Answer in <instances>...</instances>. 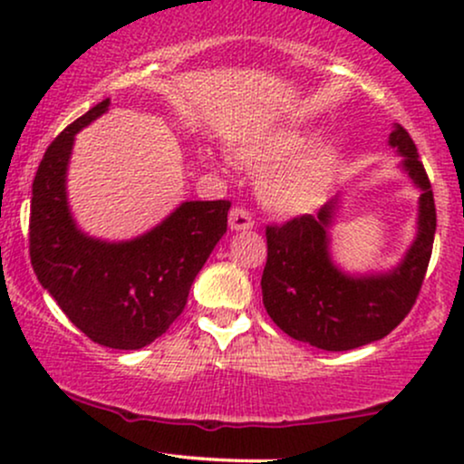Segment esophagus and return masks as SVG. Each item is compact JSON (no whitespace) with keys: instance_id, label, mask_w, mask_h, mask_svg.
Masks as SVG:
<instances>
[{"instance_id":"34e87169","label":"esophagus","mask_w":464,"mask_h":464,"mask_svg":"<svg viewBox=\"0 0 464 464\" xmlns=\"http://www.w3.org/2000/svg\"><path fill=\"white\" fill-rule=\"evenodd\" d=\"M228 227H231V231H246V228L255 227V218L246 207H233L231 214H228Z\"/></svg>"}]
</instances>
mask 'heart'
I'll list each match as a JSON object with an SVG mask.
<instances>
[{
  "mask_svg": "<svg viewBox=\"0 0 464 464\" xmlns=\"http://www.w3.org/2000/svg\"><path fill=\"white\" fill-rule=\"evenodd\" d=\"M310 141V130H279L237 148V159L250 165V168L264 169L285 161L296 151L303 150ZM338 165L340 154L332 143L310 148V150L302 152L299 158L273 169L264 179L262 189H259L264 205L276 211V214H305L324 198L327 189L332 188L335 172H338Z\"/></svg>",
  "mask_w": 464,
  "mask_h": 464,
  "instance_id": "1",
  "label": "heart"
}]
</instances>
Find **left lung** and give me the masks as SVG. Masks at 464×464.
I'll return each instance as SVG.
<instances>
[{"label": "left lung", "mask_w": 464, "mask_h": 464, "mask_svg": "<svg viewBox=\"0 0 464 464\" xmlns=\"http://www.w3.org/2000/svg\"><path fill=\"white\" fill-rule=\"evenodd\" d=\"M403 168L420 188L419 236L388 275L353 279L329 262L327 227L334 202L266 227L268 259L262 275L264 307L281 332L323 351H349L388 335L408 316L423 285L436 231L432 183L403 126L391 135Z\"/></svg>", "instance_id": "8db88e82"}]
</instances>
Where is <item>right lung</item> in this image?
Instances as JSON below:
<instances>
[{"label":"right lung","instance_id":"obj_1","mask_svg":"<svg viewBox=\"0 0 464 464\" xmlns=\"http://www.w3.org/2000/svg\"><path fill=\"white\" fill-rule=\"evenodd\" d=\"M102 100L47 146L32 183L30 262L41 285L93 343L141 349L165 334L189 287L227 233L228 200L183 202L132 242L106 244L78 231L67 209L65 169L73 135L102 115Z\"/></svg>","mask_w":464,"mask_h":464}]
</instances>
